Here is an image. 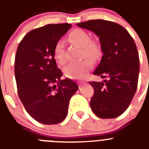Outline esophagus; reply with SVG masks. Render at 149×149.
I'll list each match as a JSON object with an SVG mask.
<instances>
[{"label": "esophagus", "mask_w": 149, "mask_h": 149, "mask_svg": "<svg viewBox=\"0 0 149 149\" xmlns=\"http://www.w3.org/2000/svg\"><path fill=\"white\" fill-rule=\"evenodd\" d=\"M85 84V81H80V82H79V87H81V86L84 85Z\"/></svg>", "instance_id": "34e87169"}]
</instances>
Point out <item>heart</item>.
Masks as SVG:
<instances>
[{
  "label": "heart",
  "instance_id": "obj_1",
  "mask_svg": "<svg viewBox=\"0 0 149 149\" xmlns=\"http://www.w3.org/2000/svg\"><path fill=\"white\" fill-rule=\"evenodd\" d=\"M69 39L73 43L83 48V56L91 59H96L101 54V48L98 43L92 41L90 34L82 29H75L69 34ZM54 57L59 65L66 62L65 45L62 41L56 42L54 49ZM93 67L90 59H84L79 62L70 63L64 68V74L72 79H84Z\"/></svg>",
  "mask_w": 149,
  "mask_h": 149
}]
</instances>
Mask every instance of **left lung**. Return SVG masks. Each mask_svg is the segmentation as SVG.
Listing matches in <instances>:
<instances>
[{
    "instance_id": "left-lung-1",
    "label": "left lung",
    "mask_w": 149,
    "mask_h": 149,
    "mask_svg": "<svg viewBox=\"0 0 149 149\" xmlns=\"http://www.w3.org/2000/svg\"><path fill=\"white\" fill-rule=\"evenodd\" d=\"M77 26L99 37L103 56L93 74L108 78L90 82L94 89L92 110L101 118H115L129 107L137 90L140 60L135 42L126 29L113 22L92 20Z\"/></svg>"
}]
</instances>
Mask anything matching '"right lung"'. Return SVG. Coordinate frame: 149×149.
Instances as JSON below:
<instances>
[{"label":"right lung","mask_w":149,"mask_h":149,"mask_svg":"<svg viewBox=\"0 0 149 149\" xmlns=\"http://www.w3.org/2000/svg\"><path fill=\"white\" fill-rule=\"evenodd\" d=\"M71 25L48 24L31 31L17 47L15 75L17 93L28 113L43 124H57L68 115L79 87L62 73L54 59L55 45Z\"/></svg>","instance_id":"1"}]
</instances>
